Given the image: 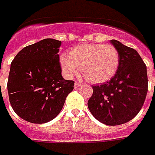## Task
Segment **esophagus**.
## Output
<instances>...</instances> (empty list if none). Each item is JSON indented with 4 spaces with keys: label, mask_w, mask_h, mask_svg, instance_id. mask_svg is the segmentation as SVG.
Instances as JSON below:
<instances>
[{
    "label": "esophagus",
    "mask_w": 155,
    "mask_h": 155,
    "mask_svg": "<svg viewBox=\"0 0 155 155\" xmlns=\"http://www.w3.org/2000/svg\"><path fill=\"white\" fill-rule=\"evenodd\" d=\"M80 86H82V84H81V83H75V84H74V87H75V88H77V87H78Z\"/></svg>",
    "instance_id": "34e87169"
}]
</instances>
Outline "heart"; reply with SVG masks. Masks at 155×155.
I'll list each match as a JSON object with an SVG mask.
<instances>
[{
    "mask_svg": "<svg viewBox=\"0 0 155 155\" xmlns=\"http://www.w3.org/2000/svg\"><path fill=\"white\" fill-rule=\"evenodd\" d=\"M119 59L118 49L113 45L86 43L72 48L68 57L62 56L60 62L68 78H73L81 68L83 76L89 82L102 83L114 76Z\"/></svg>",
    "mask_w": 155,
    "mask_h": 155,
    "instance_id": "heart-1",
    "label": "heart"
}]
</instances>
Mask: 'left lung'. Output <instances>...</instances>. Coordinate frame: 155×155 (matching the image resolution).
Listing matches in <instances>:
<instances>
[{
  "instance_id": "1",
  "label": "left lung",
  "mask_w": 155,
  "mask_h": 155,
  "mask_svg": "<svg viewBox=\"0 0 155 155\" xmlns=\"http://www.w3.org/2000/svg\"><path fill=\"white\" fill-rule=\"evenodd\" d=\"M110 42L119 52L118 70L108 82L92 87L87 107L98 121L115 126L130 121L139 114L148 92V77L138 51L117 40Z\"/></svg>"
}]
</instances>
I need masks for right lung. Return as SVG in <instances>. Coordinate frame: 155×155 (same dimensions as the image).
Instances as JSON below:
<instances>
[{
    "label": "right lung",
    "mask_w": 155,
    "mask_h": 155,
    "mask_svg": "<svg viewBox=\"0 0 155 155\" xmlns=\"http://www.w3.org/2000/svg\"><path fill=\"white\" fill-rule=\"evenodd\" d=\"M60 41L47 38L21 49L11 63L7 90L16 114L32 124L52 120L61 112L74 82L62 76Z\"/></svg>",
    "instance_id": "right-lung-1"
}]
</instances>
